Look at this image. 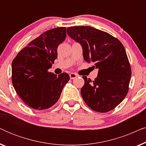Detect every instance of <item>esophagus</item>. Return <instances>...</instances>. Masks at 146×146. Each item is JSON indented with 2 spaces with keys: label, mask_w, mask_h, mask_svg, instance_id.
<instances>
[{
  "label": "esophagus",
  "mask_w": 146,
  "mask_h": 146,
  "mask_svg": "<svg viewBox=\"0 0 146 146\" xmlns=\"http://www.w3.org/2000/svg\"><path fill=\"white\" fill-rule=\"evenodd\" d=\"M77 77V75L76 74L74 73H70V79H74L76 78Z\"/></svg>",
  "instance_id": "esophagus-1"
}]
</instances>
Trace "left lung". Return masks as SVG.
Segmentation results:
<instances>
[{
	"mask_svg": "<svg viewBox=\"0 0 146 146\" xmlns=\"http://www.w3.org/2000/svg\"><path fill=\"white\" fill-rule=\"evenodd\" d=\"M67 33L81 44L84 60L94 62L98 69L94 80L82 76L83 100L98 112L112 110L126 96L131 79V66L123 44L109 33L91 27H68Z\"/></svg>",
	"mask_w": 146,
	"mask_h": 146,
	"instance_id": "8db88e82",
	"label": "left lung"
}]
</instances>
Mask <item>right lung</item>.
<instances>
[{"label":"right lung","mask_w":146,"mask_h":146,"mask_svg":"<svg viewBox=\"0 0 146 146\" xmlns=\"http://www.w3.org/2000/svg\"><path fill=\"white\" fill-rule=\"evenodd\" d=\"M66 37V29L46 31L17 54L12 63V82L19 96L34 109L49 108L57 102L70 76L48 72L57 58V48Z\"/></svg>","instance_id":"add662e5"}]
</instances>
